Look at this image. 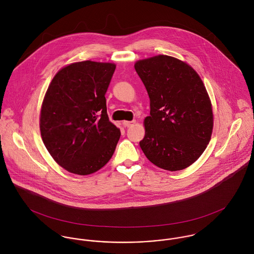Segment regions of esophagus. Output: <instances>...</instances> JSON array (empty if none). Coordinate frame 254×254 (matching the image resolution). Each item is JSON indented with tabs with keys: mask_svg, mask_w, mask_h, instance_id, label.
<instances>
[{
	"mask_svg": "<svg viewBox=\"0 0 254 254\" xmlns=\"http://www.w3.org/2000/svg\"><path fill=\"white\" fill-rule=\"evenodd\" d=\"M136 123V121L135 120H133V121H123L122 122V124L125 126V127H131V126H133L134 124Z\"/></svg>",
	"mask_w": 254,
	"mask_h": 254,
	"instance_id": "obj_1",
	"label": "esophagus"
}]
</instances>
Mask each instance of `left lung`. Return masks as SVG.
<instances>
[{"mask_svg":"<svg viewBox=\"0 0 254 254\" xmlns=\"http://www.w3.org/2000/svg\"><path fill=\"white\" fill-rule=\"evenodd\" d=\"M134 66L150 101L142 150L164 170L189 167L205 150L213 130L212 105L201 78L186 62L165 55Z\"/></svg>","mask_w":254,"mask_h":254,"instance_id":"8db88e82","label":"left lung"}]
</instances>
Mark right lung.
Instances as JSON below:
<instances>
[{"mask_svg":"<svg viewBox=\"0 0 254 254\" xmlns=\"http://www.w3.org/2000/svg\"><path fill=\"white\" fill-rule=\"evenodd\" d=\"M115 67L92 61L67 64L45 94L41 137L54 160L70 173L97 172L115 150L120 129L109 121L105 97Z\"/></svg>","mask_w":254,"mask_h":254,"instance_id":"1","label":"right lung"}]
</instances>
